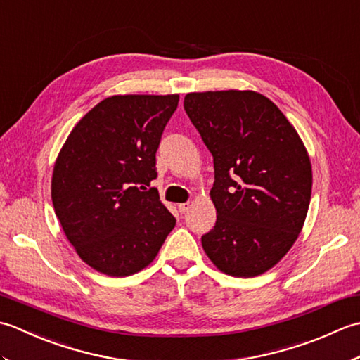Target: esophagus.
<instances>
[{"label":"esophagus","mask_w":360,"mask_h":360,"mask_svg":"<svg viewBox=\"0 0 360 360\" xmlns=\"http://www.w3.org/2000/svg\"><path fill=\"white\" fill-rule=\"evenodd\" d=\"M178 209H179V212H181V213H186V212H188V209H190V202H182V204H179V205H178Z\"/></svg>","instance_id":"esophagus-1"}]
</instances>
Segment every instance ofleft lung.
I'll use <instances>...</instances> for the list:
<instances>
[{"instance_id": "1", "label": "left lung", "mask_w": 360, "mask_h": 360, "mask_svg": "<svg viewBox=\"0 0 360 360\" xmlns=\"http://www.w3.org/2000/svg\"><path fill=\"white\" fill-rule=\"evenodd\" d=\"M184 110L215 165L217 223L201 243L232 277H257L300 235L311 201L307 147L278 106L255 91L188 93Z\"/></svg>"}]
</instances>
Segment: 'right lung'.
<instances>
[{"instance_id": "add662e5", "label": "right lung", "mask_w": 360, "mask_h": 360, "mask_svg": "<svg viewBox=\"0 0 360 360\" xmlns=\"http://www.w3.org/2000/svg\"><path fill=\"white\" fill-rule=\"evenodd\" d=\"M179 94L111 96L83 116L56 159L51 196L77 255L97 272L145 269L176 219L155 187L156 150Z\"/></svg>"}]
</instances>
